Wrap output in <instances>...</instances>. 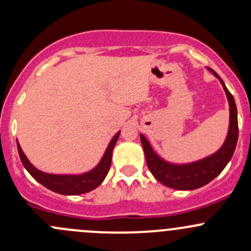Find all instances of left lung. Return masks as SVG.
I'll list each match as a JSON object with an SVG mask.
<instances>
[{"instance_id":"8db88e82","label":"left lung","mask_w":251,"mask_h":251,"mask_svg":"<svg viewBox=\"0 0 251 251\" xmlns=\"http://www.w3.org/2000/svg\"><path fill=\"white\" fill-rule=\"evenodd\" d=\"M209 70L222 83L229 103L228 135H227L224 146L216 153L201 159V160L196 161V163L186 164V165H175V164H170L159 158L149 142L146 140V137L141 135L142 147H143L144 154H146V161L149 171L160 183L165 184L170 188L191 191V189H197L199 187L205 186L221 174V171L226 168L228 161L233 156L235 151L238 141V118L234 98L231 92L227 90L222 78L212 69Z\"/></svg>"}]
</instances>
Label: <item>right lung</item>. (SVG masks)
I'll list each match as a JSON object with an SVG mask.
<instances>
[{
    "label": "right lung",
    "instance_id": "add662e5",
    "mask_svg": "<svg viewBox=\"0 0 251 251\" xmlns=\"http://www.w3.org/2000/svg\"><path fill=\"white\" fill-rule=\"evenodd\" d=\"M119 135H120V132H118L111 138L109 146H108L103 158L100 159V164L93 170L82 175H52L42 173L30 164L25 154L23 153L18 141L17 147L23 165L37 182H40L42 186L55 192V193L64 194V196H76V194L87 193V192L97 188L102 183L103 179L105 178L110 169L111 154H113V149L118 142Z\"/></svg>",
    "mask_w": 251,
    "mask_h": 251
}]
</instances>
